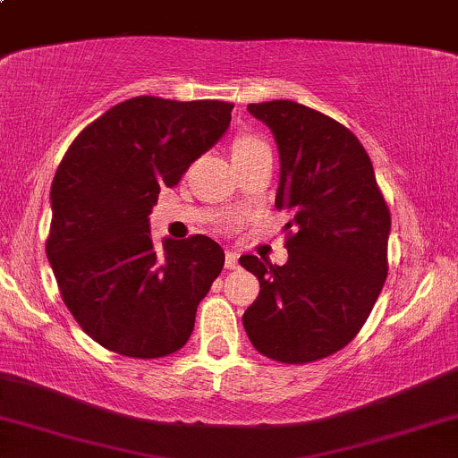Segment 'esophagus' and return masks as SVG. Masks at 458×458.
I'll return each mask as SVG.
<instances>
[{"mask_svg":"<svg viewBox=\"0 0 458 458\" xmlns=\"http://www.w3.org/2000/svg\"><path fill=\"white\" fill-rule=\"evenodd\" d=\"M239 267V254L233 250H225V269H236Z\"/></svg>","mask_w":458,"mask_h":458,"instance_id":"esophagus-1","label":"esophagus"}]
</instances>
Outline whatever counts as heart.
<instances>
[{
  "instance_id": "heart-1",
  "label": "heart",
  "mask_w": 458,
  "mask_h": 458,
  "mask_svg": "<svg viewBox=\"0 0 458 458\" xmlns=\"http://www.w3.org/2000/svg\"><path fill=\"white\" fill-rule=\"evenodd\" d=\"M251 144H260V141H256L254 138H241V140H236L234 148H245V146H251Z\"/></svg>"
}]
</instances>
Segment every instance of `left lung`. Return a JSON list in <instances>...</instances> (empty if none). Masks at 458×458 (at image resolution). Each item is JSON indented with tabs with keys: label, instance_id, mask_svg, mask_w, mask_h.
Listing matches in <instances>:
<instances>
[{
	"label": "left lung",
	"instance_id": "left-lung-1",
	"mask_svg": "<svg viewBox=\"0 0 458 458\" xmlns=\"http://www.w3.org/2000/svg\"><path fill=\"white\" fill-rule=\"evenodd\" d=\"M280 152L276 208L291 215L286 265L241 256L260 282L243 327L256 351L306 364L355 338L387 277L390 208L360 140L295 101L247 105Z\"/></svg>",
	"mask_w": 458,
	"mask_h": 458
}]
</instances>
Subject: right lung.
I'll return each mask as SVG.
<instances>
[{"label":"right lung","instance_id":"obj_1","mask_svg":"<svg viewBox=\"0 0 458 458\" xmlns=\"http://www.w3.org/2000/svg\"><path fill=\"white\" fill-rule=\"evenodd\" d=\"M233 103L135 97L77 135L51 182L47 259L66 308L114 353L155 360L185 346L224 269L204 234L155 247L152 207L230 127Z\"/></svg>","mask_w":458,"mask_h":458}]
</instances>
